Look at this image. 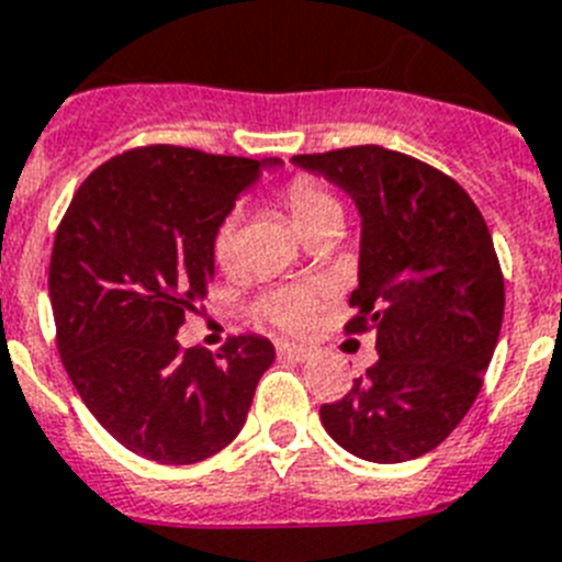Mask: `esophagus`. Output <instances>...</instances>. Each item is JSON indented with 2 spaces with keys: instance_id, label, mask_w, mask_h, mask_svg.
<instances>
[{
  "instance_id": "obj_1",
  "label": "esophagus",
  "mask_w": 562,
  "mask_h": 562,
  "mask_svg": "<svg viewBox=\"0 0 562 562\" xmlns=\"http://www.w3.org/2000/svg\"><path fill=\"white\" fill-rule=\"evenodd\" d=\"M277 353H280L282 360L303 362V360H308V357H311V348L294 346V342H277Z\"/></svg>"
}]
</instances>
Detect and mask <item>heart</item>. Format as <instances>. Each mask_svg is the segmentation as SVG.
Masks as SVG:
<instances>
[{"mask_svg":"<svg viewBox=\"0 0 562 562\" xmlns=\"http://www.w3.org/2000/svg\"><path fill=\"white\" fill-rule=\"evenodd\" d=\"M280 205L289 211L291 223L305 239H311L319 231L342 223V205L323 182L314 177H294L285 182L280 191ZM211 254L214 262L223 271H234L239 262V220L237 214L223 216L211 234ZM319 305V291L311 285H285L259 296L257 314L268 323L282 328V331H305L314 319V311Z\"/></svg>","mask_w":562,"mask_h":562,"instance_id":"heart-1","label":"heart"}]
</instances>
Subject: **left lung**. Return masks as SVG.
<instances>
[{"instance_id": "obj_1", "label": "left lung", "mask_w": 562, "mask_h": 562, "mask_svg": "<svg viewBox=\"0 0 562 562\" xmlns=\"http://www.w3.org/2000/svg\"><path fill=\"white\" fill-rule=\"evenodd\" d=\"M294 162L337 182L360 209V285L346 334L371 331L380 353L319 419L334 442L371 463L423 457L469 414L497 346L506 289L488 225L449 173L383 145Z\"/></svg>"}]
</instances>
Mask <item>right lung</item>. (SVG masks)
I'll use <instances>...</instances> for the list:
<instances>
[{"label":"right lung","instance_id":"right-lung-1","mask_svg":"<svg viewBox=\"0 0 562 562\" xmlns=\"http://www.w3.org/2000/svg\"><path fill=\"white\" fill-rule=\"evenodd\" d=\"M259 159L145 145L77 188L50 251L56 348L113 440L165 465L200 463L245 426L273 346L182 348L179 325L209 294L211 234L259 177Z\"/></svg>","mask_w":562,"mask_h":562}]
</instances>
